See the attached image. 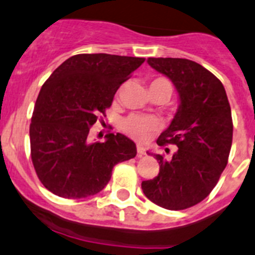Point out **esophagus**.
I'll list each match as a JSON object with an SVG mask.
<instances>
[{
    "label": "esophagus",
    "mask_w": 255,
    "mask_h": 255,
    "mask_svg": "<svg viewBox=\"0 0 255 255\" xmlns=\"http://www.w3.org/2000/svg\"><path fill=\"white\" fill-rule=\"evenodd\" d=\"M145 148L142 147V146H140V145H137V156L138 157H141V156H143L145 155Z\"/></svg>",
    "instance_id": "obj_1"
}]
</instances>
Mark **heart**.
<instances>
[{
  "label": "heart",
  "mask_w": 255,
  "mask_h": 255,
  "mask_svg": "<svg viewBox=\"0 0 255 255\" xmlns=\"http://www.w3.org/2000/svg\"><path fill=\"white\" fill-rule=\"evenodd\" d=\"M148 92L150 95H162L163 98L168 99L173 92V87L167 78L157 77L152 79L148 84ZM157 122L156 119L150 117H138V115H131L123 120L122 128L137 141H143L150 132L156 130Z\"/></svg>",
  "instance_id": "heart-1"
}]
</instances>
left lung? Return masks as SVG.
<instances>
[{
  "instance_id": "obj_1",
  "label": "left lung",
  "mask_w": 255,
  "mask_h": 255,
  "mask_svg": "<svg viewBox=\"0 0 255 255\" xmlns=\"http://www.w3.org/2000/svg\"><path fill=\"white\" fill-rule=\"evenodd\" d=\"M147 63L172 80L180 107L158 146L176 145L171 160L153 155L160 163L155 178L142 181L146 197L171 211L190 208L205 200L228 163L233 137L232 112L221 80L185 58H148Z\"/></svg>"
}]
</instances>
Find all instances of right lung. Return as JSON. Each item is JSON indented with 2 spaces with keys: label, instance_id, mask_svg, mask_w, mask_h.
Wrapping results in <instances>:
<instances>
[{
  "label": "right lung",
  "instance_id": "right-lung-1",
  "mask_svg": "<svg viewBox=\"0 0 255 255\" xmlns=\"http://www.w3.org/2000/svg\"><path fill=\"white\" fill-rule=\"evenodd\" d=\"M145 58L77 54L63 62L43 84L29 127L31 157L39 181L63 198L97 195L117 163L136 156L123 133L89 142V130L105 115L120 85Z\"/></svg>",
  "mask_w": 255,
  "mask_h": 255
}]
</instances>
